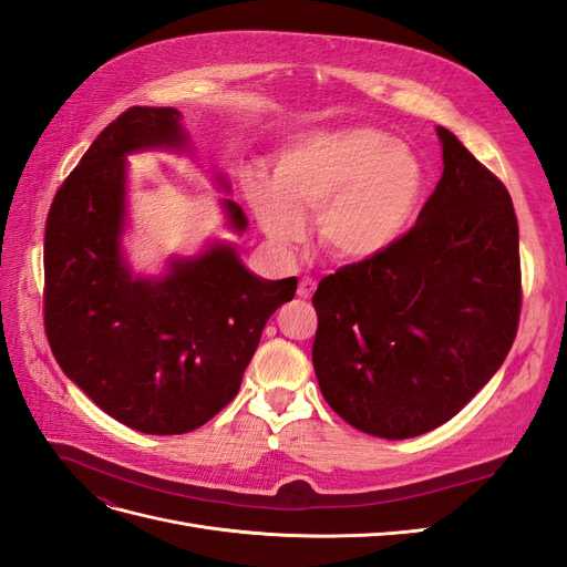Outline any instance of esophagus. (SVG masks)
I'll use <instances>...</instances> for the list:
<instances>
[{"label":"esophagus","mask_w":567,"mask_h":567,"mask_svg":"<svg viewBox=\"0 0 567 567\" xmlns=\"http://www.w3.org/2000/svg\"><path fill=\"white\" fill-rule=\"evenodd\" d=\"M317 290V281L315 279H302L298 286V298L300 300H310Z\"/></svg>","instance_id":"obj_1"}]
</instances>
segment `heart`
Masks as SVG:
<instances>
[{
  "instance_id": "1",
  "label": "heart",
  "mask_w": 567,
  "mask_h": 567,
  "mask_svg": "<svg viewBox=\"0 0 567 567\" xmlns=\"http://www.w3.org/2000/svg\"><path fill=\"white\" fill-rule=\"evenodd\" d=\"M250 208L269 241L290 250L317 213V238L342 262H371L414 225L425 194L416 151L373 127L296 134L274 163V179L252 177Z\"/></svg>"
}]
</instances>
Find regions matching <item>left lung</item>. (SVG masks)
I'll return each instance as SVG.
<instances>
[{
  "label": "left lung",
  "mask_w": 567,
  "mask_h": 567,
  "mask_svg": "<svg viewBox=\"0 0 567 567\" xmlns=\"http://www.w3.org/2000/svg\"><path fill=\"white\" fill-rule=\"evenodd\" d=\"M442 177L398 246L319 281L312 364L352 427L406 440L447 423L499 371L520 317L506 186L435 127Z\"/></svg>",
  "instance_id": "left-lung-1"
}]
</instances>
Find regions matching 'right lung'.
Segmentation results:
<instances>
[{"mask_svg": "<svg viewBox=\"0 0 567 567\" xmlns=\"http://www.w3.org/2000/svg\"><path fill=\"white\" fill-rule=\"evenodd\" d=\"M192 136L169 106H134L96 136L51 203L44 231V329L59 367L109 416L146 435L208 423L241 388L269 317L298 279L252 274L238 248L213 238L136 274L125 252L127 158L188 153ZM221 192L229 179L213 173ZM225 225L248 229L231 198Z\"/></svg>", "mask_w": 567, "mask_h": 567, "instance_id": "1", "label": "right lung"}]
</instances>
